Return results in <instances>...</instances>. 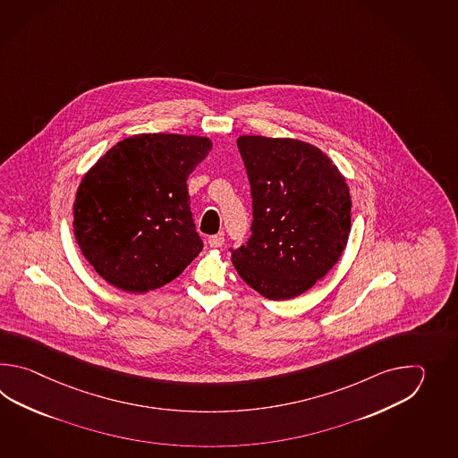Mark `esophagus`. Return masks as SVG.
Wrapping results in <instances>:
<instances>
[{
    "label": "esophagus",
    "instance_id": "1",
    "mask_svg": "<svg viewBox=\"0 0 458 458\" xmlns=\"http://www.w3.org/2000/svg\"><path fill=\"white\" fill-rule=\"evenodd\" d=\"M208 243H209V247H213V249H219V247H223V243H225V235H223V233L209 235Z\"/></svg>",
    "mask_w": 458,
    "mask_h": 458
}]
</instances>
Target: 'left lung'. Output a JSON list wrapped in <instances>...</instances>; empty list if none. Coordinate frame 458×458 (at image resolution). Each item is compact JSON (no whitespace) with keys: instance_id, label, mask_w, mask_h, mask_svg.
Returning <instances> with one entry per match:
<instances>
[{"instance_id":"left-lung-1","label":"left lung","mask_w":458,"mask_h":458,"mask_svg":"<svg viewBox=\"0 0 458 458\" xmlns=\"http://www.w3.org/2000/svg\"><path fill=\"white\" fill-rule=\"evenodd\" d=\"M252 190V237L233 267L273 301L312 288L339 262L351 233L345 176L321 148L292 137L241 136Z\"/></svg>"}]
</instances>
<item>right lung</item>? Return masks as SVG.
<instances>
[{"mask_svg": "<svg viewBox=\"0 0 458 458\" xmlns=\"http://www.w3.org/2000/svg\"><path fill=\"white\" fill-rule=\"evenodd\" d=\"M213 148L209 137L136 134L88 170L73 203V233L95 272L126 293L175 280L203 242L186 180Z\"/></svg>", "mask_w": 458, "mask_h": 458, "instance_id": "obj_1", "label": "right lung"}]
</instances>
